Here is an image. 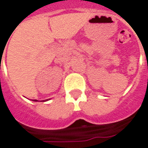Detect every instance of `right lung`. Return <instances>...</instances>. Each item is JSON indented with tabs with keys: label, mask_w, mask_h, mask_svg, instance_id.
Returning <instances> with one entry per match:
<instances>
[{
	"label": "right lung",
	"mask_w": 148,
	"mask_h": 148,
	"mask_svg": "<svg viewBox=\"0 0 148 148\" xmlns=\"http://www.w3.org/2000/svg\"><path fill=\"white\" fill-rule=\"evenodd\" d=\"M33 101H37V100H33Z\"/></svg>",
	"instance_id": "add662e5"
}]
</instances>
